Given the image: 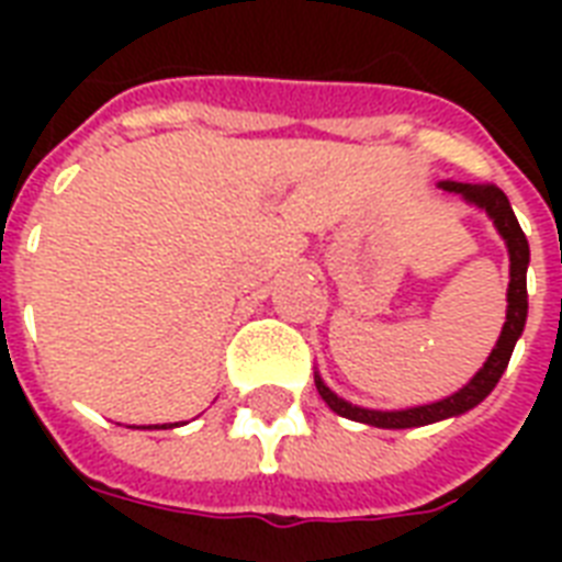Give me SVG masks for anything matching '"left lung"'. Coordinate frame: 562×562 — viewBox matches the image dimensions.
<instances>
[{
  "instance_id": "obj_1",
  "label": "left lung",
  "mask_w": 562,
  "mask_h": 562,
  "mask_svg": "<svg viewBox=\"0 0 562 562\" xmlns=\"http://www.w3.org/2000/svg\"><path fill=\"white\" fill-rule=\"evenodd\" d=\"M446 192L463 194L470 203H479L481 210H487V215L493 218V224L498 227L502 238L507 241V250H510V289H507V321L505 329L498 335L496 350L490 352L487 364L475 373L470 384H463L461 391L446 396L440 402H431V405H417V408L405 411H370V408H356L350 402H344L341 396H335L329 387H326L321 379H315L317 393L324 396L326 405L341 414L347 419H356V423H368V426L379 428H414V426H428V423H437V419L454 417V414H463V411L475 408L484 396H487L496 382L505 373L507 361H510V352L516 347V338L522 335L525 317H528V285H525V271H528V259H531V250H528V238H525L519 221H516L514 210H510V201L507 194L496 187V183H452L446 180L440 183Z\"/></svg>"
}]
</instances>
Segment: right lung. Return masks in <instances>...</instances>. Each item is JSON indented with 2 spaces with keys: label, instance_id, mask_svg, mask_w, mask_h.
<instances>
[{
  "label": "right lung",
  "instance_id": "obj_1",
  "mask_svg": "<svg viewBox=\"0 0 562 562\" xmlns=\"http://www.w3.org/2000/svg\"><path fill=\"white\" fill-rule=\"evenodd\" d=\"M160 428H171V426H160Z\"/></svg>",
  "mask_w": 562,
  "mask_h": 562
}]
</instances>
